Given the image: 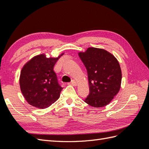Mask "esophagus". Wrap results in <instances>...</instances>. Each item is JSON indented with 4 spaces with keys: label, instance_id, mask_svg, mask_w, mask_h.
Returning <instances> with one entry per match:
<instances>
[{
    "label": "esophagus",
    "instance_id": "esophagus-1",
    "mask_svg": "<svg viewBox=\"0 0 149 149\" xmlns=\"http://www.w3.org/2000/svg\"><path fill=\"white\" fill-rule=\"evenodd\" d=\"M70 84L73 86H77V82H76L75 80H72Z\"/></svg>",
    "mask_w": 149,
    "mask_h": 149
}]
</instances>
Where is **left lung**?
I'll use <instances>...</instances> for the list:
<instances>
[{
    "label": "left lung",
    "mask_w": 149,
    "mask_h": 149,
    "mask_svg": "<svg viewBox=\"0 0 149 149\" xmlns=\"http://www.w3.org/2000/svg\"><path fill=\"white\" fill-rule=\"evenodd\" d=\"M78 55L88 75L90 93L84 102L94 107L109 104L121 86L122 72L118 60L102 48L89 47Z\"/></svg>",
    "instance_id": "left-lung-1"
}]
</instances>
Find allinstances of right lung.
<instances>
[{
  "mask_svg": "<svg viewBox=\"0 0 149 149\" xmlns=\"http://www.w3.org/2000/svg\"><path fill=\"white\" fill-rule=\"evenodd\" d=\"M64 55L47 58L45 53L36 55L22 67L19 84L20 91L30 105L45 109L56 101L63 88L58 84L53 70L56 61Z\"/></svg>",
  "mask_w": 149,
  "mask_h": 149,
  "instance_id": "right-lung-1",
  "label": "right lung"
}]
</instances>
